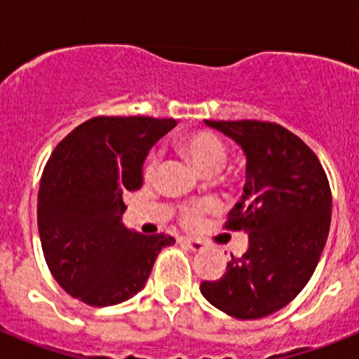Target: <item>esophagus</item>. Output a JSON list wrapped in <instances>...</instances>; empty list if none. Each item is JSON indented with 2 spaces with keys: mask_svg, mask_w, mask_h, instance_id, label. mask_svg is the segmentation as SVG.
I'll list each match as a JSON object with an SVG mask.
<instances>
[{
  "mask_svg": "<svg viewBox=\"0 0 359 359\" xmlns=\"http://www.w3.org/2000/svg\"><path fill=\"white\" fill-rule=\"evenodd\" d=\"M182 243L185 244L187 248L192 250V252H201V250L207 248V243H203L199 239H192V237H185V239H182Z\"/></svg>",
  "mask_w": 359,
  "mask_h": 359,
  "instance_id": "obj_1",
  "label": "esophagus"
}]
</instances>
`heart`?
<instances>
[{"instance_id": "1", "label": "heart", "mask_w": 359, "mask_h": 359, "mask_svg": "<svg viewBox=\"0 0 359 359\" xmlns=\"http://www.w3.org/2000/svg\"><path fill=\"white\" fill-rule=\"evenodd\" d=\"M177 152L185 156L190 163L194 165L196 169L203 174H214L223 167L226 161L228 149L224 142L219 138L215 133L207 131V129H198V131H190L187 135L180 136L176 142ZM158 169V158L156 154H149L144 165L145 177H152L156 174ZM214 203L212 201H201L194 203V205H185L180 212V219L183 223L192 226L199 221L205 212L212 210Z\"/></svg>"}]
</instances>
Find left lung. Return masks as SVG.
<instances>
[{
	"label": "left lung",
	"instance_id": "1",
	"mask_svg": "<svg viewBox=\"0 0 359 359\" xmlns=\"http://www.w3.org/2000/svg\"><path fill=\"white\" fill-rule=\"evenodd\" d=\"M246 152L244 194L224 228L246 231L250 246L231 255L217 280L201 284L212 306L239 320L273 315L304 290L331 226V187L318 156L275 122L205 120Z\"/></svg>",
	"mask_w": 359,
	"mask_h": 359
}]
</instances>
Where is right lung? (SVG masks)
<instances>
[{"mask_svg": "<svg viewBox=\"0 0 359 359\" xmlns=\"http://www.w3.org/2000/svg\"><path fill=\"white\" fill-rule=\"evenodd\" d=\"M174 126V118L95 116L65 136L44 165L41 246L50 273L81 302L106 307L135 297L160 250L174 244L122 224L123 198L144 185L149 149Z\"/></svg>", "mask_w": 359, "mask_h": 359, "instance_id": "1", "label": "right lung"}]
</instances>
